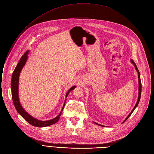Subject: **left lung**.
<instances>
[{
    "mask_svg": "<svg viewBox=\"0 0 154 154\" xmlns=\"http://www.w3.org/2000/svg\"><path fill=\"white\" fill-rule=\"evenodd\" d=\"M131 62L134 65V67H135V68H136V71H137V73H138V80H139V96H138V99H137V103H136V104L135 105V106H134V107L133 108V110L131 111V112L129 114V115L126 118V119L124 120V122H123V123H124V122H125L126 120H127V119L128 118L131 116V115L132 114V113L134 112V110H135V109L137 107V105H138V103H139V101H140V96H141V88H142V85H141V81H140V73H139V70H138V69H137V66H136V63L133 62V60H131ZM94 123L95 124H96V125H99V126H103V125H100V124H98V123H96V122H94Z\"/></svg>",
    "mask_w": 154,
    "mask_h": 154,
    "instance_id": "left-lung-1",
    "label": "left lung"
}]
</instances>
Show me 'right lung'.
<instances>
[{"label": "right lung", "instance_id": "1", "mask_svg": "<svg viewBox=\"0 0 154 154\" xmlns=\"http://www.w3.org/2000/svg\"><path fill=\"white\" fill-rule=\"evenodd\" d=\"M28 52H29V51H26L25 53V54L21 57L19 62L18 63L16 68H15V69L14 71V73L12 74V77H11V96H12V99H13V102H14V103L15 105V107L16 110H17L18 113L30 125L36 126V127L48 126L52 125L53 124H55V123H57L59 119H60V117L61 116L62 112L63 110L64 106H65V104L66 102V100L65 101L64 105L62 109V110H61L60 113H59V115L57 116H56L55 118H53V119L48 120V121H41V120H38V119H36V118H34V117L31 116L29 113H28L24 110V109L22 107V106L20 104V102L19 100V97H18L19 76H20L21 69H23V66H25V65L27 61V59L28 57ZM75 88H76L75 86H72L68 90V91L67 92V93L66 94V97H67L70 91L73 90Z\"/></svg>", "mask_w": 154, "mask_h": 154}]
</instances>
